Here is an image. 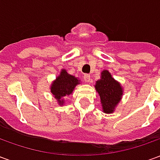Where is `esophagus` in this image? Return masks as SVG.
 <instances>
[{
	"instance_id": "34e87169",
	"label": "esophagus",
	"mask_w": 160,
	"mask_h": 160,
	"mask_svg": "<svg viewBox=\"0 0 160 160\" xmlns=\"http://www.w3.org/2000/svg\"><path fill=\"white\" fill-rule=\"evenodd\" d=\"M84 80H85V82H87V83H88V82H90V80H91V76L89 75V74H85L83 77Z\"/></svg>"
}]
</instances>
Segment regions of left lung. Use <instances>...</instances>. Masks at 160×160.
<instances>
[{
    "label": "left lung",
    "instance_id": "1",
    "mask_svg": "<svg viewBox=\"0 0 160 160\" xmlns=\"http://www.w3.org/2000/svg\"><path fill=\"white\" fill-rule=\"evenodd\" d=\"M95 88L99 94L103 111L106 114L113 113L122 97L123 91L120 83L112 78L108 70H104L100 79L96 81Z\"/></svg>",
    "mask_w": 160,
    "mask_h": 160
}]
</instances>
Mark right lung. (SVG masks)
Listing matches in <instances>:
<instances>
[{
  "label": "right lung",
  "mask_w": 160,
  "mask_h": 160,
  "mask_svg": "<svg viewBox=\"0 0 160 160\" xmlns=\"http://www.w3.org/2000/svg\"><path fill=\"white\" fill-rule=\"evenodd\" d=\"M78 84H80V80L76 77L68 73L65 69H62L59 76H57L51 84L50 92L57 100L58 104L60 105H63L64 100L62 98L72 93L74 87Z\"/></svg>",
  "instance_id": "1"
}]
</instances>
